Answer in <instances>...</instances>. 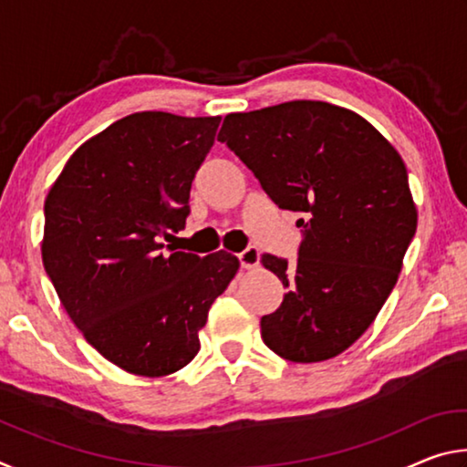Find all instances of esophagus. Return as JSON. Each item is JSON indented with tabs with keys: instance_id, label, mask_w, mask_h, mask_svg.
Wrapping results in <instances>:
<instances>
[{
	"instance_id": "esophagus-1",
	"label": "esophagus",
	"mask_w": 467,
	"mask_h": 467,
	"mask_svg": "<svg viewBox=\"0 0 467 467\" xmlns=\"http://www.w3.org/2000/svg\"><path fill=\"white\" fill-rule=\"evenodd\" d=\"M239 262H241V267H244V270H255V267L259 265V249L257 247H247L244 251L239 253Z\"/></svg>"
}]
</instances>
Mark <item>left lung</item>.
Listing matches in <instances>:
<instances>
[{
    "label": "left lung",
    "instance_id": "8db88e82",
    "mask_svg": "<svg viewBox=\"0 0 467 467\" xmlns=\"http://www.w3.org/2000/svg\"><path fill=\"white\" fill-rule=\"evenodd\" d=\"M218 140L278 208L303 214L296 262L262 255L288 288L262 317L265 346L292 362L337 357L381 311L416 233L404 161L367 119L321 100L231 113Z\"/></svg>",
    "mask_w": 467,
    "mask_h": 467
}]
</instances>
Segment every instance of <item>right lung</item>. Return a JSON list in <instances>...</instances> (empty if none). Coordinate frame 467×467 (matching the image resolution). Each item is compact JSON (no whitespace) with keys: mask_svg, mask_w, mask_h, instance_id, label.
Instances as JSON below:
<instances>
[{"mask_svg":"<svg viewBox=\"0 0 467 467\" xmlns=\"http://www.w3.org/2000/svg\"><path fill=\"white\" fill-rule=\"evenodd\" d=\"M220 117L133 113L76 150L45 200L43 264L69 319L107 360L141 377L183 368L239 270L164 241L189 216Z\"/></svg>","mask_w":467,"mask_h":467,"instance_id":"add662e5","label":"right lung"}]
</instances>
